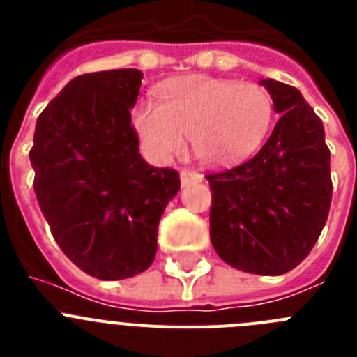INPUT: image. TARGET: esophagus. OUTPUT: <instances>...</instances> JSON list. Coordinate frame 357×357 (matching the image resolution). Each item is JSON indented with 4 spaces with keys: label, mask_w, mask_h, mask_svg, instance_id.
<instances>
[{
    "label": "esophagus",
    "mask_w": 357,
    "mask_h": 357,
    "mask_svg": "<svg viewBox=\"0 0 357 357\" xmlns=\"http://www.w3.org/2000/svg\"><path fill=\"white\" fill-rule=\"evenodd\" d=\"M181 182L182 185H188L191 182H202V175L198 172H193V169H182Z\"/></svg>",
    "instance_id": "obj_1"
}]
</instances>
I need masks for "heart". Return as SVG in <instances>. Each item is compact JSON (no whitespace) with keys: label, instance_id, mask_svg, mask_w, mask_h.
<instances>
[{"label":"heart","instance_id":"b5f03b06","mask_svg":"<svg viewBox=\"0 0 357 357\" xmlns=\"http://www.w3.org/2000/svg\"><path fill=\"white\" fill-rule=\"evenodd\" d=\"M272 118V96L259 85L197 75L168 82L160 103L141 102L134 123L155 159L181 153L189 137L204 162L230 166L257 150Z\"/></svg>","mask_w":357,"mask_h":357}]
</instances>
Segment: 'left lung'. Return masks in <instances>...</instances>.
<instances>
[{
    "label": "left lung",
    "instance_id": "1",
    "mask_svg": "<svg viewBox=\"0 0 357 357\" xmlns=\"http://www.w3.org/2000/svg\"><path fill=\"white\" fill-rule=\"evenodd\" d=\"M261 85L280 118L252 159L207 175L211 243L236 270L282 275L307 257L327 222L331 151L301 91L272 78Z\"/></svg>",
    "mask_w": 357,
    "mask_h": 357
}]
</instances>
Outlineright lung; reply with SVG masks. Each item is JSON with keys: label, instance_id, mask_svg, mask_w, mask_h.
I'll use <instances>...</instances> for the list:
<instances>
[{"label": "right lung", "instance_id": "1", "mask_svg": "<svg viewBox=\"0 0 357 357\" xmlns=\"http://www.w3.org/2000/svg\"><path fill=\"white\" fill-rule=\"evenodd\" d=\"M139 69L73 78L37 118L33 189L59 247L82 272L102 280L144 272L157 252V227L181 178L139 153L130 109Z\"/></svg>", "mask_w": 357, "mask_h": 357}]
</instances>
